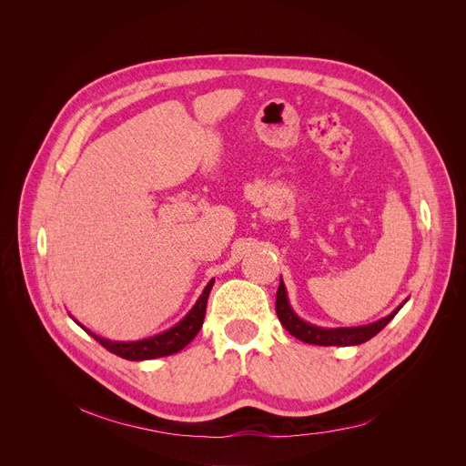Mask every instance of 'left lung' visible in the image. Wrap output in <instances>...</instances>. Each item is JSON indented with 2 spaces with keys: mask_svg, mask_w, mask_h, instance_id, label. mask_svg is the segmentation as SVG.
<instances>
[{
  "mask_svg": "<svg viewBox=\"0 0 466 466\" xmlns=\"http://www.w3.org/2000/svg\"><path fill=\"white\" fill-rule=\"evenodd\" d=\"M407 299L402 301L397 309H393L388 317H384L373 324L356 326V328H320L311 322H305L303 319H299L294 313V309L290 307V301H289L287 287H285L283 277H281V283H279V289H277L275 311H277L279 320H281V324L285 326V329L290 331L296 339L303 340V343L320 345V347H354V345L365 343V340L375 337L382 328H386V324L400 311V307L407 303Z\"/></svg>",
  "mask_w": 466,
  "mask_h": 466,
  "instance_id": "left-lung-1",
  "label": "left lung"
}]
</instances>
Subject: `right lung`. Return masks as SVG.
Masks as SVG:
<instances>
[{"mask_svg":"<svg viewBox=\"0 0 466 466\" xmlns=\"http://www.w3.org/2000/svg\"><path fill=\"white\" fill-rule=\"evenodd\" d=\"M215 283V279L204 287L200 298L197 299V303L193 305L191 311L185 315L176 326H172L170 329L157 333L147 339H140V340H110L105 337H99L93 331L86 329L80 322H75L86 329L93 339L101 343L106 350H110L112 354L123 358V360H131V361H142V360H153V358H163V356H170L179 352L181 349L187 347L191 340L197 337V333L200 331L202 324H204V315H206V303H208V296L211 292V287Z\"/></svg>","mask_w":466,"mask_h":466,"instance_id":"1","label":"right lung"}]
</instances>
